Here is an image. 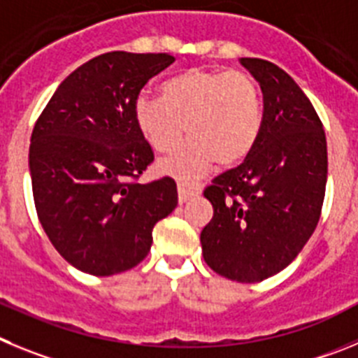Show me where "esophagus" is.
I'll return each instance as SVG.
<instances>
[{
    "mask_svg": "<svg viewBox=\"0 0 358 358\" xmlns=\"http://www.w3.org/2000/svg\"><path fill=\"white\" fill-rule=\"evenodd\" d=\"M198 189L194 185H189V183H178V201L185 203L187 199H191L192 196H196Z\"/></svg>",
    "mask_w": 358,
    "mask_h": 358,
    "instance_id": "esophagus-1",
    "label": "esophagus"
}]
</instances>
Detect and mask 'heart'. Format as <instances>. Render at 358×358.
Wrapping results in <instances>:
<instances>
[{
    "mask_svg": "<svg viewBox=\"0 0 358 358\" xmlns=\"http://www.w3.org/2000/svg\"><path fill=\"white\" fill-rule=\"evenodd\" d=\"M162 98L141 94L134 103L137 128L151 148L173 153L160 169L176 178H194L212 164L231 167L248 159L264 123L262 91L246 71L194 67L162 83Z\"/></svg>",
    "mask_w": 358,
    "mask_h": 358,
    "instance_id": "obj_1",
    "label": "heart"
}]
</instances>
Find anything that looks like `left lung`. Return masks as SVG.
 <instances>
[{
    "label": "left lung",
    "instance_id": "1",
    "mask_svg": "<svg viewBox=\"0 0 358 358\" xmlns=\"http://www.w3.org/2000/svg\"><path fill=\"white\" fill-rule=\"evenodd\" d=\"M241 64L262 89V131L241 166L205 187L214 215L199 239L217 275L255 283L287 267L314 234L328 155L323 123L298 83L269 60Z\"/></svg>",
    "mask_w": 358,
    "mask_h": 358
}]
</instances>
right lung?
I'll return each mask as SVG.
<instances>
[{
    "label": "right lung",
    "mask_w": 358,
    "mask_h": 358,
    "mask_svg": "<svg viewBox=\"0 0 358 358\" xmlns=\"http://www.w3.org/2000/svg\"><path fill=\"white\" fill-rule=\"evenodd\" d=\"M173 62L169 53L94 57L60 83L35 123L30 173L38 221L80 271L110 276L143 262L153 227L178 203L169 176L137 182L155 155L134 117L143 87Z\"/></svg>",
    "instance_id": "1"
}]
</instances>
